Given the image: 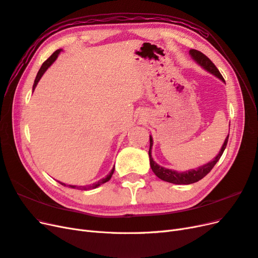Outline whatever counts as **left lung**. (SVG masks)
<instances>
[{
    "label": "left lung",
    "mask_w": 258,
    "mask_h": 258,
    "mask_svg": "<svg viewBox=\"0 0 258 258\" xmlns=\"http://www.w3.org/2000/svg\"><path fill=\"white\" fill-rule=\"evenodd\" d=\"M189 54L191 56V58L197 62V63L204 68L205 70H207L208 72H210L211 74H213L214 76H216L217 79H220L221 81L225 82L222 74L218 71L217 68L214 66V63L211 61L206 54L202 53L199 50L196 49H190L189 50ZM228 137L225 139L224 144L221 148L220 153L217 154L216 157L211 160L210 162L206 163L204 166H200L197 169H191L188 171H184V172H177V171L171 170V169H167L163 168L159 165L156 163L152 157V146H153V138L150 136V151H148V156H150V163H151V168L153 170V172L156 174V176H158L160 179L165 182H169V183H173V184H184V185H188V184H192L196 183L198 181H200L201 178H204L211 170L213 169V167L216 165V162L220 160L221 156L223 155L226 145H227L228 142Z\"/></svg>",
    "instance_id": "8db88e82"
}]
</instances>
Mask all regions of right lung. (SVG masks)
Wrapping results in <instances>:
<instances>
[{
    "instance_id": "1",
    "label": "right lung",
    "mask_w": 258,
    "mask_h": 258,
    "mask_svg": "<svg viewBox=\"0 0 258 258\" xmlns=\"http://www.w3.org/2000/svg\"><path fill=\"white\" fill-rule=\"evenodd\" d=\"M62 49H58V50H56L54 51L51 56L46 60L44 63L42 64V67H41V69L38 70V72H37V75H36V77H35V81H34V84H33V90L35 89V87H36V85H37V83H38V81L41 80V77L43 76V74L46 72V70H47L53 62H54V60L57 59V57H58V54L60 53V51H61ZM114 168L111 170V172L108 173L104 178H102V179H100V181H98V182H96L95 184H92V185H90V186H75V185H69L70 187H71V188H77V189H84V190H86V189H92V188H97L98 186H100V185H102V184H104V183H106L107 181H110L111 179V177H112V175H113V173H114ZM60 184H62V185H64L66 186V184L64 183H60Z\"/></svg>"
}]
</instances>
